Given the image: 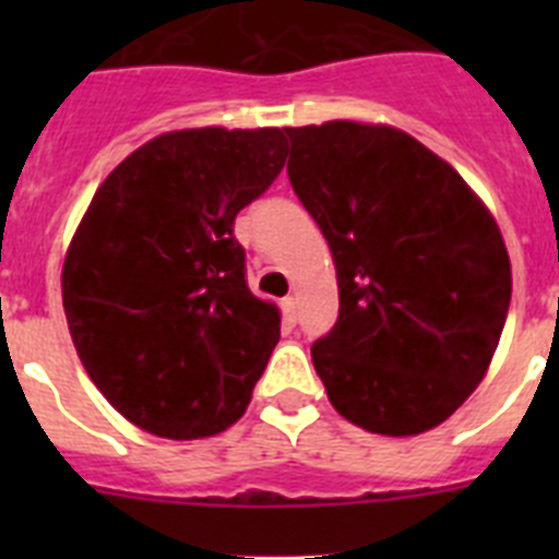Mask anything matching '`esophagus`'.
<instances>
[{"label":"esophagus","instance_id":"esophagus-1","mask_svg":"<svg viewBox=\"0 0 559 559\" xmlns=\"http://www.w3.org/2000/svg\"><path fill=\"white\" fill-rule=\"evenodd\" d=\"M283 319L288 324H296V299L294 296H285L283 299Z\"/></svg>","mask_w":559,"mask_h":559}]
</instances>
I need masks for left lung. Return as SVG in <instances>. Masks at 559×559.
<instances>
[{
  "label": "left lung",
  "instance_id": "1",
  "mask_svg": "<svg viewBox=\"0 0 559 559\" xmlns=\"http://www.w3.org/2000/svg\"><path fill=\"white\" fill-rule=\"evenodd\" d=\"M288 179L322 229L338 319L313 367L341 417L412 437L481 383L512 296L510 254L476 192L389 126L285 128Z\"/></svg>",
  "mask_w": 559,
  "mask_h": 559
}]
</instances>
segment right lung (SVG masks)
Returning a JSON list of instances; mask_svg holds the SVG:
<instances>
[{
    "label": "right lung",
    "mask_w": 559,
    "mask_h": 559,
    "mask_svg": "<svg viewBox=\"0 0 559 559\" xmlns=\"http://www.w3.org/2000/svg\"><path fill=\"white\" fill-rule=\"evenodd\" d=\"M285 156L280 128L162 133L88 204L63 260V310L88 378L142 431L201 439L243 417L280 310L249 290L235 218Z\"/></svg>",
    "instance_id": "obj_1"
}]
</instances>
